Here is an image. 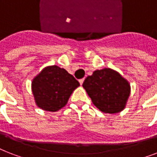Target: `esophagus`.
Masks as SVG:
<instances>
[{
  "label": "esophagus",
  "mask_w": 157,
  "mask_h": 157,
  "mask_svg": "<svg viewBox=\"0 0 157 157\" xmlns=\"http://www.w3.org/2000/svg\"><path fill=\"white\" fill-rule=\"evenodd\" d=\"M84 81H85V78L80 79V80H79V82H80V84H81V86H82V84H83Z\"/></svg>",
  "instance_id": "obj_1"
}]
</instances>
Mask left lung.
Wrapping results in <instances>:
<instances>
[{
    "instance_id": "obj_1",
    "label": "left lung",
    "mask_w": 157,
    "mask_h": 157,
    "mask_svg": "<svg viewBox=\"0 0 157 157\" xmlns=\"http://www.w3.org/2000/svg\"><path fill=\"white\" fill-rule=\"evenodd\" d=\"M82 86L93 103L105 113H117L124 109L130 94L129 82L110 68L96 70Z\"/></svg>"
}]
</instances>
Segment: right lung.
Instances as JSON below:
<instances>
[{
  "instance_id": "1",
  "label": "right lung",
  "mask_w": 157,
  "mask_h": 157,
  "mask_svg": "<svg viewBox=\"0 0 157 157\" xmlns=\"http://www.w3.org/2000/svg\"><path fill=\"white\" fill-rule=\"evenodd\" d=\"M78 81L63 68L47 67L33 79L32 90L36 103L41 109L56 112L67 104Z\"/></svg>"
}]
</instances>
